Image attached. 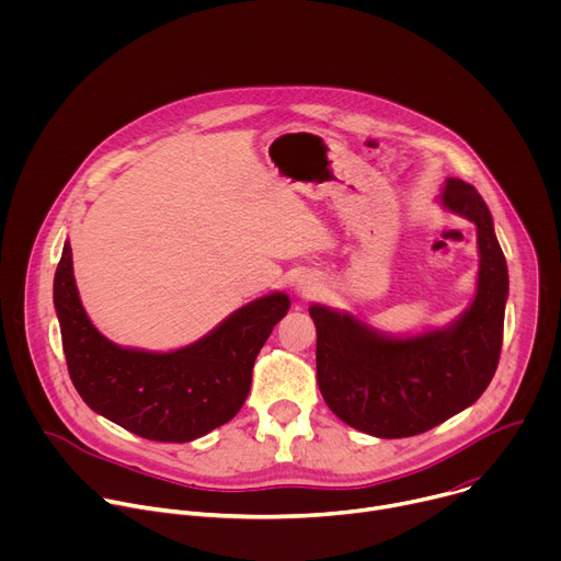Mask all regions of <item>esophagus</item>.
<instances>
[{"label":"esophagus","mask_w":561,"mask_h":561,"mask_svg":"<svg viewBox=\"0 0 561 561\" xmlns=\"http://www.w3.org/2000/svg\"><path fill=\"white\" fill-rule=\"evenodd\" d=\"M314 277L312 275H301L299 279H297V284H295V288H297V293L301 295V297H308L312 290H314Z\"/></svg>","instance_id":"esophagus-1"}]
</instances>
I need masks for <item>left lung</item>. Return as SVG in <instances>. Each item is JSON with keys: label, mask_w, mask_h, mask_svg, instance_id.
Returning <instances> with one entry per match:
<instances>
[{"label": "left lung", "mask_w": 561, "mask_h": 561, "mask_svg": "<svg viewBox=\"0 0 561 561\" xmlns=\"http://www.w3.org/2000/svg\"><path fill=\"white\" fill-rule=\"evenodd\" d=\"M439 202L477 228V293L453 324L390 337L351 312L319 304L308 308L324 402L342 422L373 437H413L439 426L474 404L497 370L508 268L491 210L482 195L455 178L446 180Z\"/></svg>", "instance_id": "8db88e82"}]
</instances>
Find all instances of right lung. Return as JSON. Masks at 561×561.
<instances>
[{
    "label": "right lung",
    "mask_w": 561,
    "mask_h": 561,
    "mask_svg": "<svg viewBox=\"0 0 561 561\" xmlns=\"http://www.w3.org/2000/svg\"><path fill=\"white\" fill-rule=\"evenodd\" d=\"M53 301L68 375L102 417L152 442H193L244 407L255 359L288 312L284 293L264 295L228 314L208 335L171 353L122 348L89 319L64 244Z\"/></svg>",
    "instance_id": "add662e5"
}]
</instances>
